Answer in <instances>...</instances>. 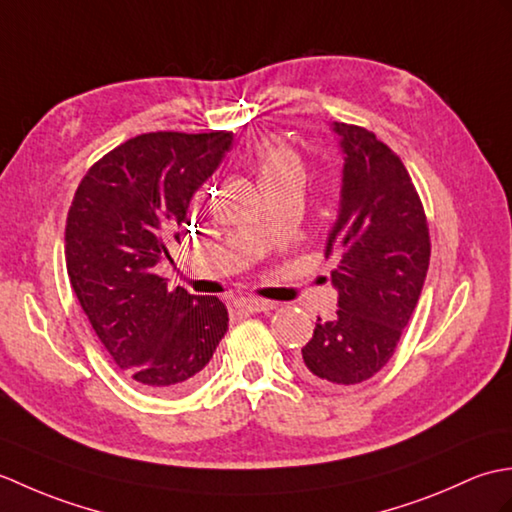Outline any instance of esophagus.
Here are the masks:
<instances>
[{"label": "esophagus", "mask_w": 512, "mask_h": 512, "mask_svg": "<svg viewBox=\"0 0 512 512\" xmlns=\"http://www.w3.org/2000/svg\"><path fill=\"white\" fill-rule=\"evenodd\" d=\"M235 308L237 310H244V312H268L275 308L273 301H266V299H255V297H242V299H235Z\"/></svg>", "instance_id": "obj_1"}]
</instances>
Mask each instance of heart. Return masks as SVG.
Wrapping results in <instances>:
<instances>
[{
    "label": "heart",
    "mask_w": 512,
    "mask_h": 512,
    "mask_svg": "<svg viewBox=\"0 0 512 512\" xmlns=\"http://www.w3.org/2000/svg\"><path fill=\"white\" fill-rule=\"evenodd\" d=\"M262 178L281 176V173H299V160L286 147H268L259 158Z\"/></svg>",
    "instance_id": "obj_1"
}]
</instances>
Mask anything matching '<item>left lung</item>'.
<instances>
[{"label":"left lung","mask_w":512,"mask_h":512,"mask_svg":"<svg viewBox=\"0 0 512 512\" xmlns=\"http://www.w3.org/2000/svg\"><path fill=\"white\" fill-rule=\"evenodd\" d=\"M343 149L339 217L325 242L336 257L339 310L317 319L299 374L321 387L356 385L394 356L427 277L431 242L420 195L402 160L365 127L334 123Z\"/></svg>","instance_id":"left-lung-1"}]
</instances>
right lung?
Returning <instances> with one entry per match:
<instances>
[{
  "instance_id": "obj_1",
  "label": "right lung",
  "mask_w": 512,
  "mask_h": 512,
  "mask_svg": "<svg viewBox=\"0 0 512 512\" xmlns=\"http://www.w3.org/2000/svg\"><path fill=\"white\" fill-rule=\"evenodd\" d=\"M231 145V132L129 138L88 169L68 211L74 295L112 361L151 394L198 385L228 330L220 299L169 290L154 266L189 233L193 193Z\"/></svg>"
}]
</instances>
